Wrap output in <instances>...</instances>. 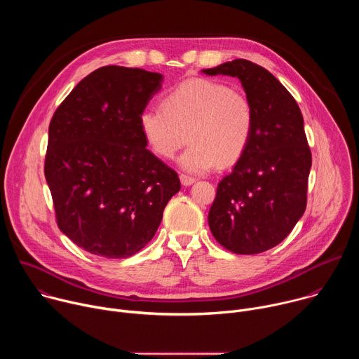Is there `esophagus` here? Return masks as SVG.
I'll use <instances>...</instances> for the list:
<instances>
[{"mask_svg": "<svg viewBox=\"0 0 359 359\" xmlns=\"http://www.w3.org/2000/svg\"><path fill=\"white\" fill-rule=\"evenodd\" d=\"M180 182H182L183 186L187 187V186H191L196 182V179L190 177V176H186V175H180Z\"/></svg>", "mask_w": 359, "mask_h": 359, "instance_id": "esophagus-1", "label": "esophagus"}]
</instances>
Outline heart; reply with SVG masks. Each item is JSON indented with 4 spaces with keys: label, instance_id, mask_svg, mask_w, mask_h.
Listing matches in <instances>:
<instances>
[{
    "label": "heart",
    "instance_id": "1",
    "mask_svg": "<svg viewBox=\"0 0 359 359\" xmlns=\"http://www.w3.org/2000/svg\"><path fill=\"white\" fill-rule=\"evenodd\" d=\"M139 129L149 149L172 159L186 142L179 166L194 175L219 165H234L245 153L254 133L251 100L229 85L193 78L172 89L162 108L147 107L139 115Z\"/></svg>",
    "mask_w": 359,
    "mask_h": 359
}]
</instances>
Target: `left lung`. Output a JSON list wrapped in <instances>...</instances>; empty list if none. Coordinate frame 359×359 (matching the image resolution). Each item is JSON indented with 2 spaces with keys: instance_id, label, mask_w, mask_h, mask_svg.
Listing matches in <instances>:
<instances>
[{
  "instance_id": "1",
  "label": "left lung",
  "mask_w": 359,
  "mask_h": 359,
  "mask_svg": "<svg viewBox=\"0 0 359 359\" xmlns=\"http://www.w3.org/2000/svg\"><path fill=\"white\" fill-rule=\"evenodd\" d=\"M201 72L237 78L254 108L251 142L217 186L210 230L236 254L263 252L280 244L305 212L311 151L301 111L273 74L247 60Z\"/></svg>"
}]
</instances>
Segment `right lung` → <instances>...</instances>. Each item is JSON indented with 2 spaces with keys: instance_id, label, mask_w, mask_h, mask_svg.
Here are the masks:
<instances>
[{
  "instance_id": "right-lung-1",
  "label": "right lung",
  "mask_w": 359,
  "mask_h": 359,
  "mask_svg": "<svg viewBox=\"0 0 359 359\" xmlns=\"http://www.w3.org/2000/svg\"><path fill=\"white\" fill-rule=\"evenodd\" d=\"M163 75L109 65L83 78L50 121L45 179L61 231L85 251L126 259L155 236L177 173L146 149L139 115Z\"/></svg>"
}]
</instances>
